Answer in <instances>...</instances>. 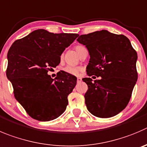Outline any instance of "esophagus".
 <instances>
[{
	"instance_id": "34e87169",
	"label": "esophagus",
	"mask_w": 147,
	"mask_h": 147,
	"mask_svg": "<svg viewBox=\"0 0 147 147\" xmlns=\"http://www.w3.org/2000/svg\"><path fill=\"white\" fill-rule=\"evenodd\" d=\"M82 82V78L77 77V82Z\"/></svg>"
}]
</instances>
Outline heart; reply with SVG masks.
Listing matches in <instances>:
<instances>
[{"label":"heart","mask_w":147,"mask_h":147,"mask_svg":"<svg viewBox=\"0 0 147 147\" xmlns=\"http://www.w3.org/2000/svg\"><path fill=\"white\" fill-rule=\"evenodd\" d=\"M84 48V47L81 45H77L76 47H75V50H76V53L78 54L80 53L81 50ZM81 69L80 68H77V67H72V66H67L64 68V71L67 74L70 75H74V76H76L79 74Z\"/></svg>","instance_id":"b5f03b06"}]
</instances>
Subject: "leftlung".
Listing matches in <instances>:
<instances>
[{
    "mask_svg": "<svg viewBox=\"0 0 147 147\" xmlns=\"http://www.w3.org/2000/svg\"><path fill=\"white\" fill-rule=\"evenodd\" d=\"M76 40L89 51L88 76L101 77L82 79L88 86L84 94L87 110L98 118L116 115L128 105L137 81L136 52L125 36L104 29L82 34Z\"/></svg>",
    "mask_w": 147,
    "mask_h": 147,
    "instance_id": "1",
    "label": "left lung"
}]
</instances>
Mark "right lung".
Wrapping results in <instances>:
<instances>
[{
	"label": "right lung",
	"instance_id": "1",
	"mask_svg": "<svg viewBox=\"0 0 147 147\" xmlns=\"http://www.w3.org/2000/svg\"><path fill=\"white\" fill-rule=\"evenodd\" d=\"M78 36L40 29L16 40L10 47L6 76L16 100L34 119L52 121L66 109L68 96L77 79L62 71L53 79L47 72L60 63L63 52Z\"/></svg>",
	"mask_w": 147,
	"mask_h": 147
}]
</instances>
